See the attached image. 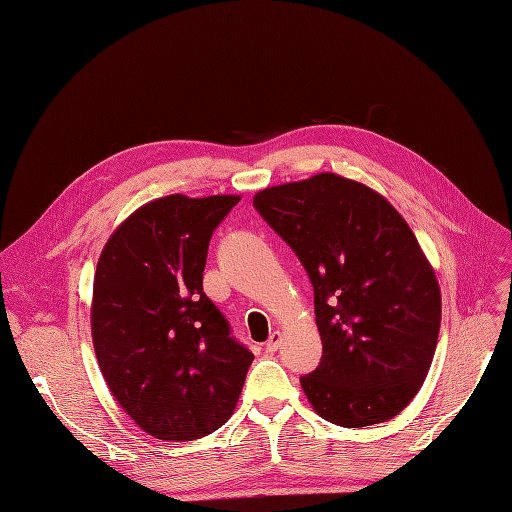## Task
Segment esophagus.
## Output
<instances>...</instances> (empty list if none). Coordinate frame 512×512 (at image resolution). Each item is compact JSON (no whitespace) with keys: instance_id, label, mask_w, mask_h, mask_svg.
<instances>
[{"instance_id":"obj_1","label":"esophagus","mask_w":512,"mask_h":512,"mask_svg":"<svg viewBox=\"0 0 512 512\" xmlns=\"http://www.w3.org/2000/svg\"><path fill=\"white\" fill-rule=\"evenodd\" d=\"M280 344H282V333H280V331H274V333L270 335V339H268L266 348H268V352H276V350L280 348Z\"/></svg>"}]
</instances>
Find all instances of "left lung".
Wrapping results in <instances>:
<instances>
[{
    "instance_id": "1",
    "label": "left lung",
    "mask_w": 512,
    "mask_h": 512,
    "mask_svg": "<svg viewBox=\"0 0 512 512\" xmlns=\"http://www.w3.org/2000/svg\"><path fill=\"white\" fill-rule=\"evenodd\" d=\"M253 204L312 280L323 361L301 377L331 424L392 420L420 392L441 329V287L401 213L335 173L266 187Z\"/></svg>"
}]
</instances>
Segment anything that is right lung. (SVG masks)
Instances as JSON below:
<instances>
[{"instance_id": "1", "label": "right lung", "mask_w": 512, "mask_h": 512, "mask_svg": "<svg viewBox=\"0 0 512 512\" xmlns=\"http://www.w3.org/2000/svg\"><path fill=\"white\" fill-rule=\"evenodd\" d=\"M240 196L170 194L128 215L92 285V346L109 392L162 441H194L230 420L253 354L202 291L213 230Z\"/></svg>"}]
</instances>
